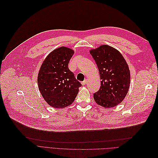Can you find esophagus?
Masks as SVG:
<instances>
[{
  "instance_id": "esophagus-1",
  "label": "esophagus",
  "mask_w": 158,
  "mask_h": 158,
  "mask_svg": "<svg viewBox=\"0 0 158 158\" xmlns=\"http://www.w3.org/2000/svg\"><path fill=\"white\" fill-rule=\"evenodd\" d=\"M87 82H88V81H87V79H85V80L83 81V82H82V84L83 85H84L85 84H87Z\"/></svg>"
}]
</instances>
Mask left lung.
Here are the masks:
<instances>
[{"label": "left lung", "mask_w": 158, "mask_h": 158, "mask_svg": "<svg viewBox=\"0 0 158 158\" xmlns=\"http://www.w3.org/2000/svg\"><path fill=\"white\" fill-rule=\"evenodd\" d=\"M99 72L100 88L94 94L97 104L105 108L117 106L123 102L130 86L131 74L123 55L113 47L103 45L89 51Z\"/></svg>", "instance_id": "1"}]
</instances>
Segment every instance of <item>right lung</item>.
<instances>
[{"label": "right lung", "mask_w": 158, "mask_h": 158, "mask_svg": "<svg viewBox=\"0 0 158 158\" xmlns=\"http://www.w3.org/2000/svg\"><path fill=\"white\" fill-rule=\"evenodd\" d=\"M73 54V49L60 47L51 52L41 66L38 88L45 102L52 107L70 106L82 85L68 66Z\"/></svg>", "instance_id": "obj_1"}]
</instances>
